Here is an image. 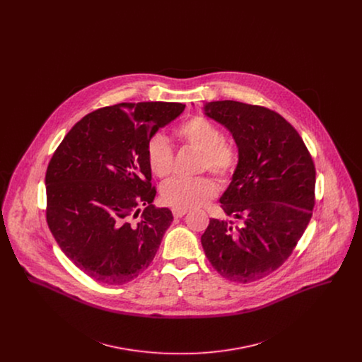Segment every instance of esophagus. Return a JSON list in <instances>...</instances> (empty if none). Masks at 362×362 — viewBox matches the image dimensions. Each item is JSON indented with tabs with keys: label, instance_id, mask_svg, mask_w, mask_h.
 I'll use <instances>...</instances> for the list:
<instances>
[{
	"label": "esophagus",
	"instance_id": "esophagus-1",
	"mask_svg": "<svg viewBox=\"0 0 362 362\" xmlns=\"http://www.w3.org/2000/svg\"><path fill=\"white\" fill-rule=\"evenodd\" d=\"M186 213H187V210H186V209H176V207H173V217H176V218L183 217Z\"/></svg>",
	"mask_w": 362,
	"mask_h": 362
}]
</instances>
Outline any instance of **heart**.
<instances>
[{"label": "heart", "mask_w": 362, "mask_h": 362, "mask_svg": "<svg viewBox=\"0 0 362 362\" xmlns=\"http://www.w3.org/2000/svg\"><path fill=\"white\" fill-rule=\"evenodd\" d=\"M176 137L187 148L201 152L199 170L213 173L221 183L232 179L239 165V149L225 141L223 132L206 118L194 117L176 129ZM146 160L156 176L164 179L173 171V148L160 134L149 139ZM217 192L214 180L209 176L195 179L173 177L161 187L163 201L176 209L201 206Z\"/></svg>", "instance_id": "b5f03b06"}]
</instances>
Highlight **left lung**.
Wrapping results in <instances>:
<instances>
[{
	"label": "left lung",
	"mask_w": 362,
	"mask_h": 362,
	"mask_svg": "<svg viewBox=\"0 0 362 362\" xmlns=\"http://www.w3.org/2000/svg\"><path fill=\"white\" fill-rule=\"evenodd\" d=\"M209 118L224 124L239 148V165L220 202L241 226L210 218L201 241L221 276L248 284L292 255L312 217L316 171L301 136L278 112L235 100L210 102Z\"/></svg>",
	"instance_id": "8db88e82"
}]
</instances>
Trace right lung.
I'll return each mask as SVG.
<instances>
[{
  "instance_id": "obj_1",
  "label": "right lung",
  "mask_w": 362,
  "mask_h": 362,
  "mask_svg": "<svg viewBox=\"0 0 362 362\" xmlns=\"http://www.w3.org/2000/svg\"><path fill=\"white\" fill-rule=\"evenodd\" d=\"M185 104L119 103L77 122L46 171V220L64 254L86 276L122 285L152 263L173 223L152 205L146 146Z\"/></svg>"
}]
</instances>
